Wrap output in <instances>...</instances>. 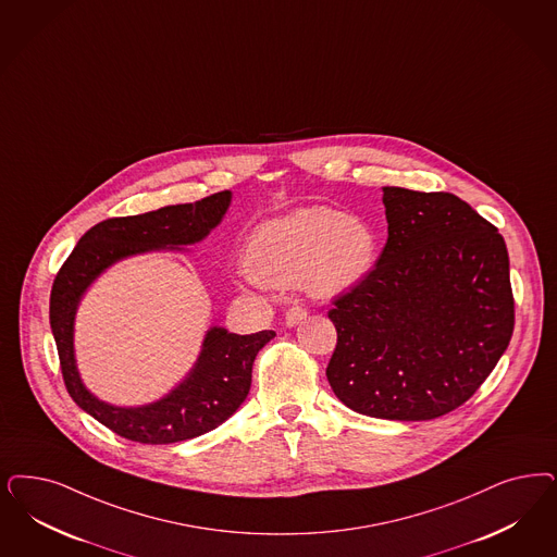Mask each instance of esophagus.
Segmentation results:
<instances>
[{
  "mask_svg": "<svg viewBox=\"0 0 557 557\" xmlns=\"http://www.w3.org/2000/svg\"><path fill=\"white\" fill-rule=\"evenodd\" d=\"M307 310L302 307H289L286 310V326H296L298 323H302L307 319Z\"/></svg>",
  "mask_w": 557,
  "mask_h": 557,
  "instance_id": "34e87169",
  "label": "esophagus"
}]
</instances>
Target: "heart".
Wrapping results in <instances>:
<instances>
[{
  "label": "heart",
  "instance_id": "heart-1",
  "mask_svg": "<svg viewBox=\"0 0 557 557\" xmlns=\"http://www.w3.org/2000/svg\"><path fill=\"white\" fill-rule=\"evenodd\" d=\"M379 259L374 228L358 215L314 206L269 220L250 234L249 277L269 288L305 286L339 296L364 284Z\"/></svg>",
  "mask_w": 557,
  "mask_h": 557
}]
</instances>
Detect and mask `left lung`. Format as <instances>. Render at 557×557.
Listing matches in <instances>:
<instances>
[{"label":"left lung","mask_w":557,"mask_h":557,"mask_svg":"<svg viewBox=\"0 0 557 557\" xmlns=\"http://www.w3.org/2000/svg\"><path fill=\"white\" fill-rule=\"evenodd\" d=\"M388 238L364 284L333 300L326 381L342 404L423 422L465 404L515 329L498 228L453 193L383 187Z\"/></svg>","instance_id":"left-lung-1"}]
</instances>
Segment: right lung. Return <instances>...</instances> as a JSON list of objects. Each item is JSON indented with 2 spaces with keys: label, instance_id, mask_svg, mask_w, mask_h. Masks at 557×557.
<instances>
[{
  "label": "right lung",
  "instance_id": "add662e5",
  "mask_svg": "<svg viewBox=\"0 0 557 557\" xmlns=\"http://www.w3.org/2000/svg\"><path fill=\"white\" fill-rule=\"evenodd\" d=\"M232 193H213L195 203L109 218L86 232L58 271L51 289L49 321L70 397L95 420L127 441L173 444L201 436L226 422L247 399L252 362L273 331L252 335L211 326L189 376L160 401L115 407L97 399L79 379L74 356V319L79 298L116 261L156 249H176L203 240L224 218Z\"/></svg>",
  "mask_w": 557,
  "mask_h": 557
}]
</instances>
